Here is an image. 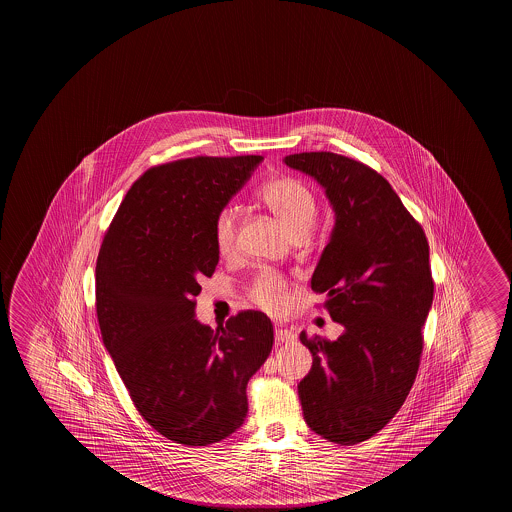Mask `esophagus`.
<instances>
[{
  "instance_id": "34e87169",
  "label": "esophagus",
  "mask_w": 512,
  "mask_h": 512,
  "mask_svg": "<svg viewBox=\"0 0 512 512\" xmlns=\"http://www.w3.org/2000/svg\"><path fill=\"white\" fill-rule=\"evenodd\" d=\"M275 339L278 343H293L296 334L291 328L284 327V325H275Z\"/></svg>"
}]
</instances>
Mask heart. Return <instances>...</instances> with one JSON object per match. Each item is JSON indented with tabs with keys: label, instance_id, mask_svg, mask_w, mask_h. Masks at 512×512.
Instances as JSON below:
<instances>
[{
	"label": "heart",
	"instance_id": "1",
	"mask_svg": "<svg viewBox=\"0 0 512 512\" xmlns=\"http://www.w3.org/2000/svg\"><path fill=\"white\" fill-rule=\"evenodd\" d=\"M262 202L280 219L287 232L298 237L309 232L318 214V203L314 194L302 180L293 176H280L269 180L262 187ZM214 244L221 255L234 252L235 234H237V212L234 207H223L212 225ZM253 302L268 312H282L287 305L285 285L275 273H262L252 289Z\"/></svg>",
	"mask_w": 512,
	"mask_h": 512
}]
</instances>
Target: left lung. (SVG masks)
Instances as JSON below:
<instances>
[{"label": "left lung", "mask_w": 512, "mask_h": 512, "mask_svg": "<svg viewBox=\"0 0 512 512\" xmlns=\"http://www.w3.org/2000/svg\"><path fill=\"white\" fill-rule=\"evenodd\" d=\"M334 210L310 280L344 330L336 341L300 334L312 353L298 384L303 418L330 443H362L400 411L418 373L421 328L434 298L423 228L377 171L330 151L294 153Z\"/></svg>", "instance_id": "1"}]
</instances>
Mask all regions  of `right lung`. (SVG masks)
<instances>
[{
	"instance_id": "1",
	"label": "right lung",
	"mask_w": 512,
	"mask_h": 512,
	"mask_svg": "<svg viewBox=\"0 0 512 512\" xmlns=\"http://www.w3.org/2000/svg\"><path fill=\"white\" fill-rule=\"evenodd\" d=\"M262 160L193 157L146 171L101 244L103 344L137 411L175 443L207 446L243 427L248 380L273 348L266 314L239 312L214 332L194 303L198 278L219 262L214 219Z\"/></svg>"
}]
</instances>
